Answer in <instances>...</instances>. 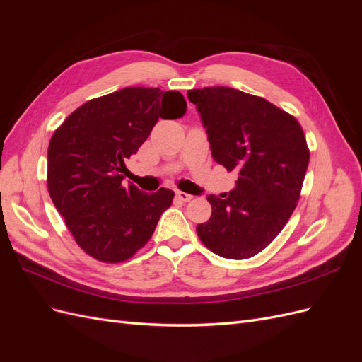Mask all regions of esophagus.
I'll use <instances>...</instances> for the list:
<instances>
[{
	"label": "esophagus",
	"mask_w": 362,
	"mask_h": 362,
	"mask_svg": "<svg viewBox=\"0 0 362 362\" xmlns=\"http://www.w3.org/2000/svg\"><path fill=\"white\" fill-rule=\"evenodd\" d=\"M175 196H177V198L180 199V201H182V202H190L192 199H193V196L192 194H189V193H185V192H177L175 193Z\"/></svg>",
	"instance_id": "1"
}]
</instances>
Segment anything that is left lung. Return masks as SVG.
I'll use <instances>...</instances> for the list:
<instances>
[{"instance_id":"1","label":"left lung","mask_w":362,"mask_h":362,"mask_svg":"<svg viewBox=\"0 0 362 362\" xmlns=\"http://www.w3.org/2000/svg\"><path fill=\"white\" fill-rule=\"evenodd\" d=\"M206 128L214 161L237 170L233 192L208 196L211 217L196 226L214 254L246 259L266 249L300 198L310 161L298 119L261 96L231 87L187 92Z\"/></svg>"}]
</instances>
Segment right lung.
Returning <instances> with one entry per match:
<instances>
[{"instance_id": "right-lung-1", "label": "right lung", "mask_w": 362, "mask_h": 362, "mask_svg": "<svg viewBox=\"0 0 362 362\" xmlns=\"http://www.w3.org/2000/svg\"><path fill=\"white\" fill-rule=\"evenodd\" d=\"M185 107L177 90L125 87L84 103L54 131L48 192L87 255L115 264L149 242L175 193L125 187V160L136 154L160 117L178 119Z\"/></svg>"}]
</instances>
